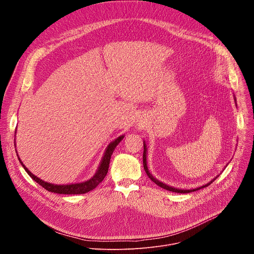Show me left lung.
Segmentation results:
<instances>
[{"label": "left lung", "mask_w": 254, "mask_h": 254, "mask_svg": "<svg viewBox=\"0 0 254 254\" xmlns=\"http://www.w3.org/2000/svg\"><path fill=\"white\" fill-rule=\"evenodd\" d=\"M147 147H146V143H144V141H143V154H142V163H143V169H144V171H146V173H147V175L149 176V178L153 181L154 183H156L158 186H160L161 188H163V189H166V190H168V191H171V192H176V193H190V192H194V191H196V190H199V189H201V188H204V187H207L209 184H211L213 181H211V183H209V184H207V185H205V186H202V187H200V188H197V189H193V190H180V189H176V188H173V187H170V186H168V185H166V184H163L162 182H160V181H158L157 179H155L151 174H150V172H149V169H148V166H147Z\"/></svg>", "instance_id": "8db88e82"}]
</instances>
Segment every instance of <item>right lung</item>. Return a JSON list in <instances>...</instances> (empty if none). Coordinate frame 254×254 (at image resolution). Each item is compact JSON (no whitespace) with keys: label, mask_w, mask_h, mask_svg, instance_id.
Instances as JSON below:
<instances>
[{"label":"right lung","mask_w":254,"mask_h":254,"mask_svg":"<svg viewBox=\"0 0 254 254\" xmlns=\"http://www.w3.org/2000/svg\"><path fill=\"white\" fill-rule=\"evenodd\" d=\"M124 138V135H121L120 137H118L116 140H114L113 142H111L108 144V147L104 153V156L102 158L101 164L96 172V174L86 182H82V183H77V184H70V185H54L51 183H47L42 181L41 179L37 178L35 175H33L26 167L25 165L21 162L19 156L18 159L21 163V165L24 167L25 171L30 175V177L35 180L39 185H41L44 189H46L49 192H53V193H57V194H85L91 190H93L94 188L97 187V185L99 183L102 182V180L105 178L107 172H108V167H110V162H111V158L112 155L115 151V149L117 148L118 144L120 143V141Z\"/></svg>","instance_id":"add662e5"}]
</instances>
